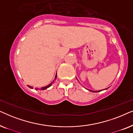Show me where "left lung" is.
I'll use <instances>...</instances> for the list:
<instances>
[{
	"instance_id": "8db88e82",
	"label": "left lung",
	"mask_w": 133,
	"mask_h": 133,
	"mask_svg": "<svg viewBox=\"0 0 133 133\" xmlns=\"http://www.w3.org/2000/svg\"><path fill=\"white\" fill-rule=\"evenodd\" d=\"M108 88H105V90H107V89H108ZM89 91H92V90H88ZM102 90H99V91H92V92H99V91H102Z\"/></svg>"
}]
</instances>
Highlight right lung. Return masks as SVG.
I'll return each instance as SVG.
<instances>
[{"label": "right lung", "instance_id": "right-lung-1", "mask_svg": "<svg viewBox=\"0 0 133 133\" xmlns=\"http://www.w3.org/2000/svg\"><path fill=\"white\" fill-rule=\"evenodd\" d=\"M56 78H57V74H56V76H55V78H54V79L53 80V81H52L51 83H50V84L48 85H46V86H45V87H42L41 90H46V89H47V88H49V87H50L51 86V85H52V83H53L54 82V81H56ZM28 87H29V88H31V89L33 88V87H32V86H30V85H28ZM35 89H36V90H39V88H35Z\"/></svg>", "mask_w": 133, "mask_h": 133}]
</instances>
